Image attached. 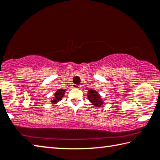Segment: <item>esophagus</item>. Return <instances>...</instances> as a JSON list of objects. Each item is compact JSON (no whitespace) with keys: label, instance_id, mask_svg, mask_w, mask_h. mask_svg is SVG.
<instances>
[{"label":"esophagus","instance_id":"esophagus-1","mask_svg":"<svg viewBox=\"0 0 160 160\" xmlns=\"http://www.w3.org/2000/svg\"><path fill=\"white\" fill-rule=\"evenodd\" d=\"M72 88H76V89H80L81 88L80 85H75V84H73L72 85Z\"/></svg>","mask_w":160,"mask_h":160}]
</instances>
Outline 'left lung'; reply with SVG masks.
I'll use <instances>...</instances> for the list:
<instances>
[{
    "mask_svg": "<svg viewBox=\"0 0 160 160\" xmlns=\"http://www.w3.org/2000/svg\"><path fill=\"white\" fill-rule=\"evenodd\" d=\"M88 98L89 101L95 107H99L104 104V101H103L101 96L99 95L98 92L95 90H90L88 91Z\"/></svg>",
    "mask_w": 160,
    "mask_h": 160,
    "instance_id": "1",
    "label": "left lung"
}]
</instances>
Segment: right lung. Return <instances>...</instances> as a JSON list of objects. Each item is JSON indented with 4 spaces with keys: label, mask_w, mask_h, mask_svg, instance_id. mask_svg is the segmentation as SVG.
Returning a JSON list of instances; mask_svg holds the SVG:
<instances>
[{
    "label": "right lung",
    "mask_w": 160,
    "mask_h": 160,
    "mask_svg": "<svg viewBox=\"0 0 160 160\" xmlns=\"http://www.w3.org/2000/svg\"><path fill=\"white\" fill-rule=\"evenodd\" d=\"M66 90H62V89H59L56 92V93L54 94V97L53 99H51V102L53 104H56V103L60 102L61 100L63 99V97L65 94V92Z\"/></svg>",
    "instance_id": "1"
}]
</instances>
